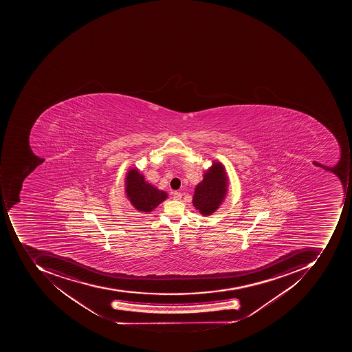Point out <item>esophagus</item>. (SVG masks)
<instances>
[{"mask_svg": "<svg viewBox=\"0 0 352 352\" xmlns=\"http://www.w3.org/2000/svg\"><path fill=\"white\" fill-rule=\"evenodd\" d=\"M181 199H182V193L177 192V191H175V192L173 193V200L179 201V200H181Z\"/></svg>", "mask_w": 352, "mask_h": 352, "instance_id": "34e87169", "label": "esophagus"}]
</instances>
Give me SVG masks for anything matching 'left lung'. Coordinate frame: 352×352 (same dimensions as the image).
<instances>
[{
	"instance_id": "1",
	"label": "left lung",
	"mask_w": 352,
	"mask_h": 352,
	"mask_svg": "<svg viewBox=\"0 0 352 352\" xmlns=\"http://www.w3.org/2000/svg\"><path fill=\"white\" fill-rule=\"evenodd\" d=\"M212 163L204 170L203 179L195 186L192 197L193 206L203 216L216 212L228 195V177L226 167L217 160Z\"/></svg>"
}]
</instances>
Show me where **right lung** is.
<instances>
[{
  "label": "right lung",
  "mask_w": 352,
  "mask_h": 352,
  "mask_svg": "<svg viewBox=\"0 0 352 352\" xmlns=\"http://www.w3.org/2000/svg\"><path fill=\"white\" fill-rule=\"evenodd\" d=\"M124 193L138 212L150 214L168 198L166 191L157 188L146 181L145 175L138 168L128 169L124 177Z\"/></svg>",
  "instance_id": "1"
}]
</instances>
